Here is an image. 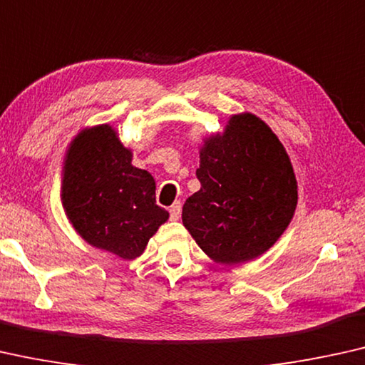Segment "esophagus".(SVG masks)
I'll return each mask as SVG.
<instances>
[{
	"mask_svg": "<svg viewBox=\"0 0 365 365\" xmlns=\"http://www.w3.org/2000/svg\"><path fill=\"white\" fill-rule=\"evenodd\" d=\"M168 212H170V220H173V222H177V220L180 218V213H182V205H180V202L173 203L172 207H170V210H168Z\"/></svg>",
	"mask_w": 365,
	"mask_h": 365,
	"instance_id": "34e87169",
	"label": "esophagus"
}]
</instances>
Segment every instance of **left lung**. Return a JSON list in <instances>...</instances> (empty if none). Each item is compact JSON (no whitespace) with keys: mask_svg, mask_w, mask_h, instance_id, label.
Masks as SVG:
<instances>
[{"mask_svg":"<svg viewBox=\"0 0 365 365\" xmlns=\"http://www.w3.org/2000/svg\"><path fill=\"white\" fill-rule=\"evenodd\" d=\"M198 192L182 220L200 248L223 264L263 255L289 225L297 183L283 143L253 114L233 115L200 150Z\"/></svg>","mask_w":365,"mask_h":365,"instance_id":"1","label":"left lung"}]
</instances>
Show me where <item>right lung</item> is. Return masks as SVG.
Instances as JSON below:
<instances>
[{"mask_svg":"<svg viewBox=\"0 0 365 365\" xmlns=\"http://www.w3.org/2000/svg\"><path fill=\"white\" fill-rule=\"evenodd\" d=\"M115 130L97 125L71 143L64 165L63 203L82 238L124 259L140 256L168 212L155 202V182L132 165Z\"/></svg>","mask_w":365,"mask_h":365,"instance_id":"obj_1","label":"right lung"}]
</instances>
